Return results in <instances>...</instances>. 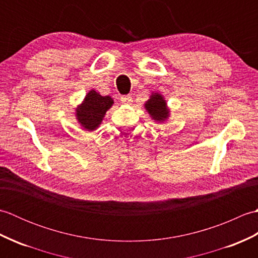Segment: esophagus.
Masks as SVG:
<instances>
[{
    "mask_svg": "<svg viewBox=\"0 0 258 258\" xmlns=\"http://www.w3.org/2000/svg\"><path fill=\"white\" fill-rule=\"evenodd\" d=\"M120 101H122L123 104H132L133 100H132V96L131 95H124L120 98Z\"/></svg>",
    "mask_w": 258,
    "mask_h": 258,
    "instance_id": "34e87169",
    "label": "esophagus"
}]
</instances>
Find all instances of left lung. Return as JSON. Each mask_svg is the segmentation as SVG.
Masks as SVG:
<instances>
[{"label": "left lung", "instance_id": "1", "mask_svg": "<svg viewBox=\"0 0 258 258\" xmlns=\"http://www.w3.org/2000/svg\"><path fill=\"white\" fill-rule=\"evenodd\" d=\"M144 107L152 119H154L157 123L165 122L169 117V108L167 107L165 98L161 93H152L149 100L144 104Z\"/></svg>", "mask_w": 258, "mask_h": 258}]
</instances>
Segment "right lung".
Here are the masks:
<instances>
[{"mask_svg":"<svg viewBox=\"0 0 258 258\" xmlns=\"http://www.w3.org/2000/svg\"><path fill=\"white\" fill-rule=\"evenodd\" d=\"M114 104L111 96H102L95 90L85 95L83 102L75 108V116L82 127L86 131H95L101 125L106 112Z\"/></svg>","mask_w":258,"mask_h":258,"instance_id":"add662e5","label":"right lung"}]
</instances>
